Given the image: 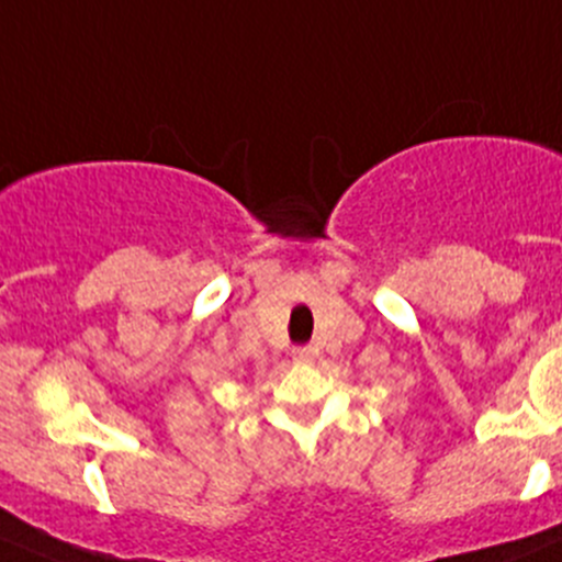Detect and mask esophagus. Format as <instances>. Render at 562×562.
<instances>
[{
    "mask_svg": "<svg viewBox=\"0 0 562 562\" xmlns=\"http://www.w3.org/2000/svg\"><path fill=\"white\" fill-rule=\"evenodd\" d=\"M315 356H317L315 345H302V348H293V359L304 361V364H307V361H313Z\"/></svg>",
    "mask_w": 562,
    "mask_h": 562,
    "instance_id": "1",
    "label": "esophagus"
}]
</instances>
